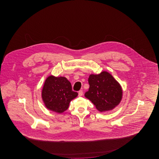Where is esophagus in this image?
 <instances>
[{"mask_svg":"<svg viewBox=\"0 0 159 159\" xmlns=\"http://www.w3.org/2000/svg\"><path fill=\"white\" fill-rule=\"evenodd\" d=\"M83 91L82 90H80V91H78V96H80V97H81L82 96V95H83Z\"/></svg>","mask_w":159,"mask_h":159,"instance_id":"1","label":"esophagus"}]
</instances>
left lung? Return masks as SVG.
<instances>
[{"mask_svg":"<svg viewBox=\"0 0 159 159\" xmlns=\"http://www.w3.org/2000/svg\"><path fill=\"white\" fill-rule=\"evenodd\" d=\"M88 82L90 87L84 96L99 111L111 110L119 105L122 98V88L108 72L90 75Z\"/></svg>","mask_w":159,"mask_h":159,"instance_id":"obj_1","label":"left lung"}]
</instances>
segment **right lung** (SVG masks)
Instances as JSON below:
<instances>
[{
    "label": "right lung",
    "instance_id": "1",
    "mask_svg": "<svg viewBox=\"0 0 159 159\" xmlns=\"http://www.w3.org/2000/svg\"><path fill=\"white\" fill-rule=\"evenodd\" d=\"M77 95V92L72 90L70 82L64 77H48L42 90V98L47 108L57 113L66 111L69 103Z\"/></svg>",
    "mask_w": 159,
    "mask_h": 159
}]
</instances>
